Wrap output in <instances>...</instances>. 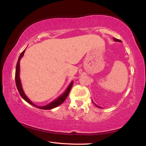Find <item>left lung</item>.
<instances>
[{
    "label": "left lung",
    "mask_w": 146,
    "mask_h": 146,
    "mask_svg": "<svg viewBox=\"0 0 146 146\" xmlns=\"http://www.w3.org/2000/svg\"><path fill=\"white\" fill-rule=\"evenodd\" d=\"M113 38V40H114V41H115V42H121V40H118V39H116V38ZM93 102V101H92ZM96 106L97 107H98V108H102L101 107H100V106H98L96 105V104H95Z\"/></svg>",
    "instance_id": "1"
}]
</instances>
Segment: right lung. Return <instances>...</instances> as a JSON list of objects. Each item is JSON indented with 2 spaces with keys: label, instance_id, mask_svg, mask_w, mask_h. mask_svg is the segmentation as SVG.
Returning a JSON list of instances; mask_svg holds the SVG:
<instances>
[{
  "label": "right lung",
  "instance_id": "right-lung-1",
  "mask_svg": "<svg viewBox=\"0 0 146 146\" xmlns=\"http://www.w3.org/2000/svg\"><path fill=\"white\" fill-rule=\"evenodd\" d=\"M26 50V49L24 50L23 52L21 54L19 58V60H18L17 64V67H16V72H15V81H16V85H17V89L19 90V92L20 94V95L21 96V97L25 100L26 102H27L28 103L40 109H42V110H51L52 108H54L58 106L59 105H60L61 104L63 103V102H64V100L68 96L69 94L70 91V89L72 86L73 84V81H72L70 84L68 86L66 90V91L64 92L63 94L60 96L59 97H58L56 99H55L54 100L51 102L50 103L48 104L47 105L44 106H38L35 105L33 102H32L31 100H30L29 98L27 96V95L25 94V92L23 90V87H22V84H21V79H20V61H21V59L23 58L24 56V53Z\"/></svg>",
  "mask_w": 146,
  "mask_h": 146
}]
</instances>
